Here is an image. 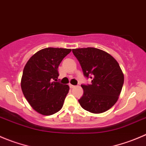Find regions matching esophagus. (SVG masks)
Wrapping results in <instances>:
<instances>
[{
	"mask_svg": "<svg viewBox=\"0 0 146 146\" xmlns=\"http://www.w3.org/2000/svg\"><path fill=\"white\" fill-rule=\"evenodd\" d=\"M69 86H70V88H73L76 87V86H73V85H71V84H69Z\"/></svg>",
	"mask_w": 146,
	"mask_h": 146,
	"instance_id": "34e87169",
	"label": "esophagus"
}]
</instances>
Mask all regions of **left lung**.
I'll return each mask as SVG.
<instances>
[{"label": "left lung", "instance_id": "obj_1", "mask_svg": "<svg viewBox=\"0 0 146 146\" xmlns=\"http://www.w3.org/2000/svg\"><path fill=\"white\" fill-rule=\"evenodd\" d=\"M83 75L91 84L81 85L83 95L78 100L81 107L93 113L106 112L115 105L122 90L124 76L112 56L96 48L73 49Z\"/></svg>", "mask_w": 146, "mask_h": 146}]
</instances>
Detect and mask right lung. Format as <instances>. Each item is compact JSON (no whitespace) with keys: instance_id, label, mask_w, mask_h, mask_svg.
I'll list each match as a JSON object with an SVG mask.
<instances>
[{"instance_id":"add662e5","label":"right lung","mask_w":146,"mask_h":146,"mask_svg":"<svg viewBox=\"0 0 146 146\" xmlns=\"http://www.w3.org/2000/svg\"><path fill=\"white\" fill-rule=\"evenodd\" d=\"M71 49L46 48L35 53L24 67L21 89L31 107L50 115L62 108L69 91L68 85L58 82V68Z\"/></svg>"}]
</instances>
